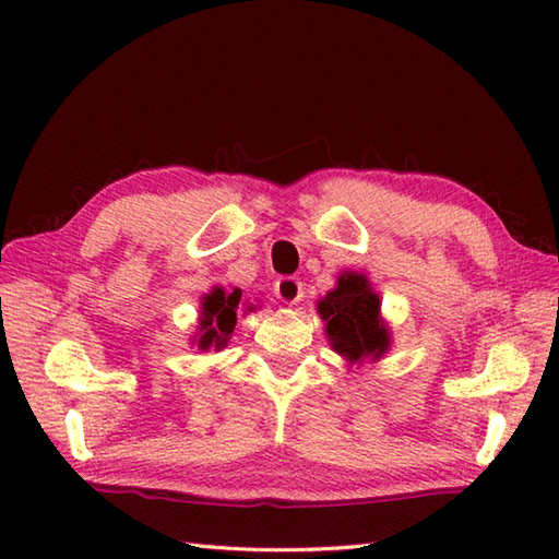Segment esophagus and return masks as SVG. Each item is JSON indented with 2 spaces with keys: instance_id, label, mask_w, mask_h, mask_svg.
I'll return each instance as SVG.
<instances>
[{
  "instance_id": "34e87169",
  "label": "esophagus",
  "mask_w": 559,
  "mask_h": 559,
  "mask_svg": "<svg viewBox=\"0 0 559 559\" xmlns=\"http://www.w3.org/2000/svg\"><path fill=\"white\" fill-rule=\"evenodd\" d=\"M276 298L286 305H298L305 298V288H302V281L295 278V276H281L276 281Z\"/></svg>"
}]
</instances>
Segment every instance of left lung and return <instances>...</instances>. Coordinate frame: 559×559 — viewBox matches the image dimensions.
<instances>
[{
	"label": "left lung",
	"mask_w": 559,
	"mask_h": 559,
	"mask_svg": "<svg viewBox=\"0 0 559 559\" xmlns=\"http://www.w3.org/2000/svg\"><path fill=\"white\" fill-rule=\"evenodd\" d=\"M319 314L326 322L331 346L343 358L358 362L379 358L389 346L384 324L379 322V298L370 290L362 273H346L338 278V288L319 302Z\"/></svg>",
	"instance_id": "left-lung-1"
}]
</instances>
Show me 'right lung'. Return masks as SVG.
Segmentation results:
<instances>
[{"instance_id":"add662e5","label":"right lung","mask_w":559,"mask_h":559,"mask_svg":"<svg viewBox=\"0 0 559 559\" xmlns=\"http://www.w3.org/2000/svg\"><path fill=\"white\" fill-rule=\"evenodd\" d=\"M240 300L242 293L237 288L233 293L216 288L211 295H206L204 312H201L199 348H223L225 343H228V336L233 334V329L237 324V307H240Z\"/></svg>"}]
</instances>
